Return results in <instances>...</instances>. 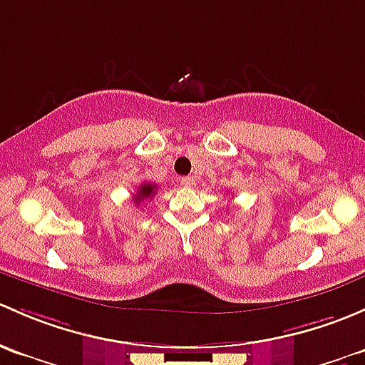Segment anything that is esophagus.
<instances>
[{
    "mask_svg": "<svg viewBox=\"0 0 365 365\" xmlns=\"http://www.w3.org/2000/svg\"><path fill=\"white\" fill-rule=\"evenodd\" d=\"M181 181L182 186H187V187H193L195 186V179L193 178H181L179 179Z\"/></svg>",
    "mask_w": 365,
    "mask_h": 365,
    "instance_id": "1",
    "label": "esophagus"
}]
</instances>
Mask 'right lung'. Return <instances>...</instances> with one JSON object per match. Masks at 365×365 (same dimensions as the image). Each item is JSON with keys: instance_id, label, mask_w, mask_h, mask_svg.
<instances>
[{"instance_id": "obj_1", "label": "right lung", "mask_w": 365, "mask_h": 365, "mask_svg": "<svg viewBox=\"0 0 365 365\" xmlns=\"http://www.w3.org/2000/svg\"><path fill=\"white\" fill-rule=\"evenodd\" d=\"M155 193H156V184L145 181V182H142L140 186H138L137 195H133V202L137 205H140V202H144V200H148V198L155 197Z\"/></svg>"}]
</instances>
